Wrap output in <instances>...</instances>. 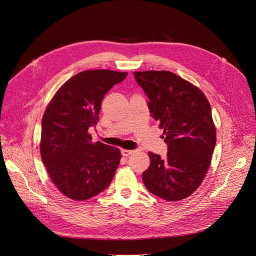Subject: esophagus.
Returning a JSON list of instances; mask_svg holds the SVG:
<instances>
[{
    "label": "esophagus",
    "mask_w": 256,
    "mask_h": 256,
    "mask_svg": "<svg viewBox=\"0 0 256 256\" xmlns=\"http://www.w3.org/2000/svg\"><path fill=\"white\" fill-rule=\"evenodd\" d=\"M134 152H135V150H121V154H122L124 156H128L132 154Z\"/></svg>",
    "instance_id": "esophagus-1"
}]
</instances>
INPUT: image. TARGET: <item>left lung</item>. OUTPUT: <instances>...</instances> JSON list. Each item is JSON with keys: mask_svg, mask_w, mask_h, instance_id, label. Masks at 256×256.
I'll list each match as a JSON object with an SVG mask.
<instances>
[{"mask_svg": "<svg viewBox=\"0 0 256 256\" xmlns=\"http://www.w3.org/2000/svg\"><path fill=\"white\" fill-rule=\"evenodd\" d=\"M134 74L150 98V110L164 130L168 145L165 158L148 152L150 165L142 173L143 182L147 190L162 199H184L202 182L216 145L210 102L198 87L171 72Z\"/></svg>", "mask_w": 256, "mask_h": 256, "instance_id": "8db88e82", "label": "left lung"}]
</instances>
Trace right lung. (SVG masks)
Returning <instances> with one entry per match:
<instances>
[{"mask_svg":"<svg viewBox=\"0 0 256 256\" xmlns=\"http://www.w3.org/2000/svg\"><path fill=\"white\" fill-rule=\"evenodd\" d=\"M126 76L109 70L78 72L58 89L46 106L40 154L52 182L66 197L87 200L113 180L120 150L92 142L88 130L98 124L104 94Z\"/></svg>","mask_w":256,"mask_h":256,"instance_id":"1","label":"right lung"}]
</instances>
